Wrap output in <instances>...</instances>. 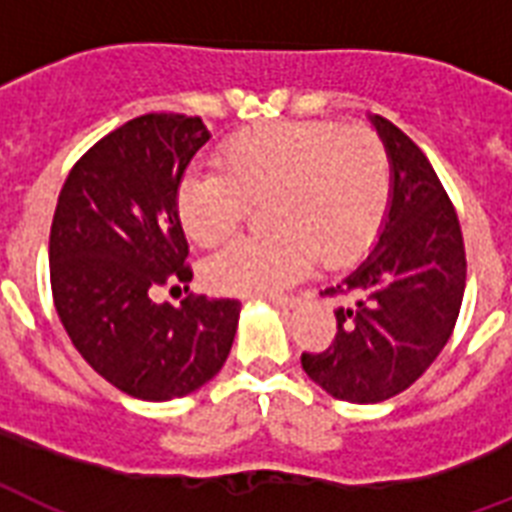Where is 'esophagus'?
Wrapping results in <instances>:
<instances>
[{"label":"esophagus","mask_w":512,"mask_h":512,"mask_svg":"<svg viewBox=\"0 0 512 512\" xmlns=\"http://www.w3.org/2000/svg\"><path fill=\"white\" fill-rule=\"evenodd\" d=\"M268 303H273L276 308H292L295 305V297L289 295H268Z\"/></svg>","instance_id":"esophagus-1"}]
</instances>
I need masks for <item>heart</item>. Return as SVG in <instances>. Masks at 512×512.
Masks as SVG:
<instances>
[{
	"label": "heart",
	"mask_w": 512,
	"mask_h": 512,
	"mask_svg": "<svg viewBox=\"0 0 512 512\" xmlns=\"http://www.w3.org/2000/svg\"><path fill=\"white\" fill-rule=\"evenodd\" d=\"M390 199V162L366 127L276 122L233 135L217 170H193L177 188V220L199 247H217L263 207L271 233L209 257L204 284L220 295H265L321 263L342 265L377 236Z\"/></svg>",
	"instance_id": "heart-1"
}]
</instances>
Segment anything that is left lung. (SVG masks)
Returning a JSON list of instances; mask_svg holds the SVG:
<instances>
[{
    "label": "left lung",
    "instance_id": "8db88e82",
    "mask_svg": "<svg viewBox=\"0 0 512 512\" xmlns=\"http://www.w3.org/2000/svg\"><path fill=\"white\" fill-rule=\"evenodd\" d=\"M390 162V201L372 252L324 295L342 297L327 350L303 369L332 398L377 404L420 380L460 316L465 244L428 156L382 116H369Z\"/></svg>",
    "mask_w": 512,
    "mask_h": 512
}]
</instances>
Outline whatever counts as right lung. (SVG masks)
Listing matches in <instances>:
<instances>
[{
  "label": "right lung",
  "mask_w": 512,
  "mask_h": 512,
  "mask_svg": "<svg viewBox=\"0 0 512 512\" xmlns=\"http://www.w3.org/2000/svg\"><path fill=\"white\" fill-rule=\"evenodd\" d=\"M209 130L199 116L146 114L108 132L68 172L50 231L52 300L74 348L114 388L183 398L231 353L239 300L154 303L191 281L177 188Z\"/></svg>",
  "instance_id": "right-lung-1"
}]
</instances>
